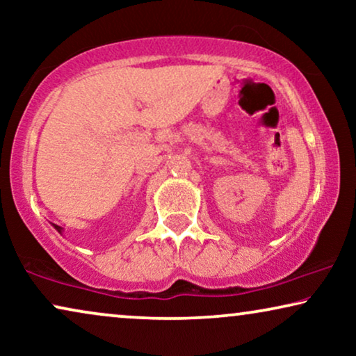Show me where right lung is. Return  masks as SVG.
I'll use <instances>...</instances> for the list:
<instances>
[{
	"label": "right lung",
	"mask_w": 356,
	"mask_h": 356,
	"mask_svg": "<svg viewBox=\"0 0 356 356\" xmlns=\"http://www.w3.org/2000/svg\"><path fill=\"white\" fill-rule=\"evenodd\" d=\"M55 228H56V230H58V232H61V227H58V225H55Z\"/></svg>",
	"instance_id": "right-lung-1"
}]
</instances>
